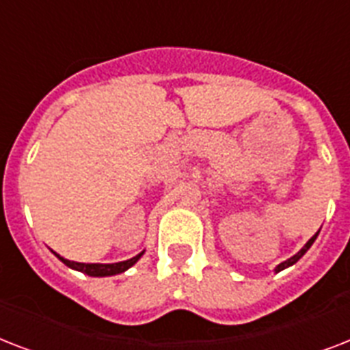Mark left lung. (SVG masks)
I'll use <instances>...</instances> for the list:
<instances>
[{
	"instance_id": "left-lung-1",
	"label": "left lung",
	"mask_w": 350,
	"mask_h": 350,
	"mask_svg": "<svg viewBox=\"0 0 350 350\" xmlns=\"http://www.w3.org/2000/svg\"><path fill=\"white\" fill-rule=\"evenodd\" d=\"M318 232H320V230H318ZM318 232H316V234H314V236H312V238H310V239H309V241H307V243H305V245H304V249L299 250L298 254H294V256H293V258H288V260H285V261H283V263H280V265H278V267H276V269H274V271H276V272H280V271H283V269H287V267L294 265V263H296V261H298V260H299V258H301V256H304V254H305V252H307V250H309V249H310V245L314 243V239H316V238H318Z\"/></svg>"
}]
</instances>
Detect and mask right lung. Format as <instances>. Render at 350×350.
<instances>
[{"label":"right lung","instance_id":"obj_1","mask_svg":"<svg viewBox=\"0 0 350 350\" xmlns=\"http://www.w3.org/2000/svg\"><path fill=\"white\" fill-rule=\"evenodd\" d=\"M143 252H145V250H143ZM143 252H139V254L134 256V258H131V260L120 261V263H78V261L65 260V258H62V256L56 254V252H54V254H56L57 258H59V260H62L67 267H70V269H76V271L85 272V274H89V276H114V274L125 272L129 267L134 265V263H136V261L142 258Z\"/></svg>","mask_w":350,"mask_h":350}]
</instances>
